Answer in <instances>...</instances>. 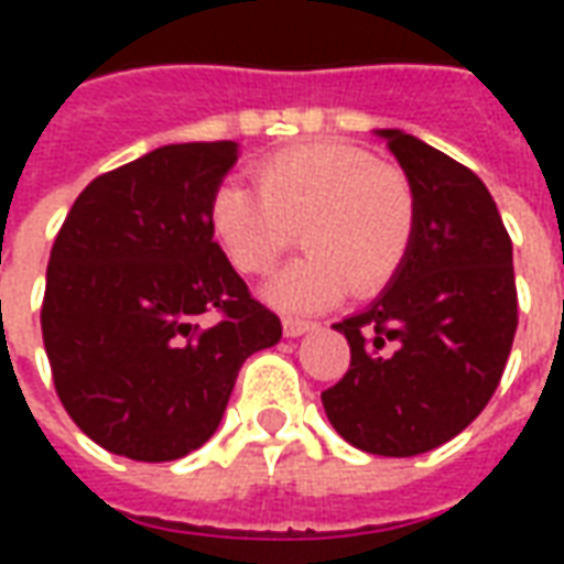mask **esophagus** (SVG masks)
I'll list each match as a JSON object with an SVG mask.
<instances>
[{
	"label": "esophagus",
	"mask_w": 564,
	"mask_h": 564,
	"mask_svg": "<svg viewBox=\"0 0 564 564\" xmlns=\"http://www.w3.org/2000/svg\"><path fill=\"white\" fill-rule=\"evenodd\" d=\"M311 329H314V323H307V319L283 317V335H286V338H299V335H305V332Z\"/></svg>",
	"instance_id": "esophagus-1"
}]
</instances>
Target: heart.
<instances>
[{
	"instance_id": "heart-1",
	"label": "heart",
	"mask_w": 564,
	"mask_h": 564,
	"mask_svg": "<svg viewBox=\"0 0 564 564\" xmlns=\"http://www.w3.org/2000/svg\"><path fill=\"white\" fill-rule=\"evenodd\" d=\"M257 185L223 184L210 232L241 274H265L302 235L307 257L265 286L281 311H323L354 286L371 295L402 271L414 247L416 196L402 169L366 148L311 141L257 165Z\"/></svg>"
}]
</instances>
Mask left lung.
Listing matches in <instances>:
<instances>
[{
  "label": "left lung",
  "mask_w": 564,
  "mask_h": 564,
  "mask_svg": "<svg viewBox=\"0 0 564 564\" xmlns=\"http://www.w3.org/2000/svg\"><path fill=\"white\" fill-rule=\"evenodd\" d=\"M416 196L390 286L335 323L350 368L323 392L335 432L375 456L447 444L492 399L517 332L513 247L484 181L402 129H378Z\"/></svg>",
  "instance_id": "obj_1"
}]
</instances>
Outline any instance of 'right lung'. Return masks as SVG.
Listing matches in <instances>:
<instances>
[{"label":"right lung","mask_w":564,"mask_h":564,"mask_svg":"<svg viewBox=\"0 0 564 564\" xmlns=\"http://www.w3.org/2000/svg\"><path fill=\"white\" fill-rule=\"evenodd\" d=\"M235 160V141L150 150L87 184L56 235L44 350L63 408L108 453L172 462L198 449L247 356L281 341L278 314L210 232Z\"/></svg>","instance_id":"right-lung-1"}]
</instances>
